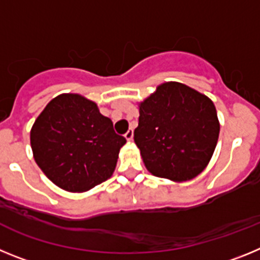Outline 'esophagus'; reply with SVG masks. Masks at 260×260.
Returning a JSON list of instances; mask_svg holds the SVG:
<instances>
[{
    "label": "esophagus",
    "instance_id": "34e87169",
    "mask_svg": "<svg viewBox=\"0 0 260 260\" xmlns=\"http://www.w3.org/2000/svg\"><path fill=\"white\" fill-rule=\"evenodd\" d=\"M133 135H134V130H133V128H128L127 132H126V134H125V138L127 139V141H132Z\"/></svg>",
    "mask_w": 260,
    "mask_h": 260
}]
</instances>
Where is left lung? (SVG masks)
I'll return each mask as SVG.
<instances>
[{
  "instance_id": "8db88e82",
  "label": "left lung",
  "mask_w": 260,
  "mask_h": 260,
  "mask_svg": "<svg viewBox=\"0 0 260 260\" xmlns=\"http://www.w3.org/2000/svg\"><path fill=\"white\" fill-rule=\"evenodd\" d=\"M219 133L216 108L207 96L168 82L139 105L134 141L153 176L182 182L207 167Z\"/></svg>"
}]
</instances>
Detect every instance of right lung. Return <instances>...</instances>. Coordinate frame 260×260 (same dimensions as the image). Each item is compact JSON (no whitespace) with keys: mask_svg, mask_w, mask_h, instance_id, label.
Listing matches in <instances>:
<instances>
[{"mask_svg":"<svg viewBox=\"0 0 260 260\" xmlns=\"http://www.w3.org/2000/svg\"><path fill=\"white\" fill-rule=\"evenodd\" d=\"M125 143L112 119L77 93L53 99L31 130L32 152L40 169L58 187L73 192L107 181Z\"/></svg>","mask_w":260,"mask_h":260,"instance_id":"1","label":"right lung"}]
</instances>
